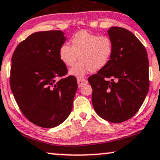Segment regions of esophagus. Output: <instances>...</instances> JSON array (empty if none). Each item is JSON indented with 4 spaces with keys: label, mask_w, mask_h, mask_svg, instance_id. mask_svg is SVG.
<instances>
[{
    "label": "esophagus",
    "mask_w": 160,
    "mask_h": 160,
    "mask_svg": "<svg viewBox=\"0 0 160 160\" xmlns=\"http://www.w3.org/2000/svg\"><path fill=\"white\" fill-rule=\"evenodd\" d=\"M88 81L85 79H82V78H78V87L80 88L82 87L83 85L87 84Z\"/></svg>",
    "instance_id": "esophagus-1"
}]
</instances>
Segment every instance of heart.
Instances as JSON below:
<instances>
[{
	"label": "heart",
	"mask_w": 160,
	"mask_h": 160,
	"mask_svg": "<svg viewBox=\"0 0 160 160\" xmlns=\"http://www.w3.org/2000/svg\"><path fill=\"white\" fill-rule=\"evenodd\" d=\"M72 46L64 44L59 49L62 62L67 67L75 64L69 74L82 78L89 72H96L107 66L113 53V44L108 36H98L86 30L76 33L71 39Z\"/></svg>",
	"instance_id": "b5f03b06"
}]
</instances>
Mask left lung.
<instances>
[{
	"mask_svg": "<svg viewBox=\"0 0 160 160\" xmlns=\"http://www.w3.org/2000/svg\"><path fill=\"white\" fill-rule=\"evenodd\" d=\"M108 35L113 53L107 66L90 76L92 103L98 115L111 122H125L138 111L149 88L145 47L131 32L112 27Z\"/></svg>",
	"mask_w": 160,
	"mask_h": 160,
	"instance_id": "1",
	"label": "left lung"
}]
</instances>
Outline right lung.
Listing matches in <instances>:
<instances>
[{"mask_svg": "<svg viewBox=\"0 0 160 160\" xmlns=\"http://www.w3.org/2000/svg\"><path fill=\"white\" fill-rule=\"evenodd\" d=\"M66 38L60 30L30 35L16 48L12 58L10 85L22 114L40 127L62 124L70 114L78 89L75 76L59 57Z\"/></svg>", "mask_w": 160, "mask_h": 160, "instance_id": "add662e5", "label": "right lung"}]
</instances>
